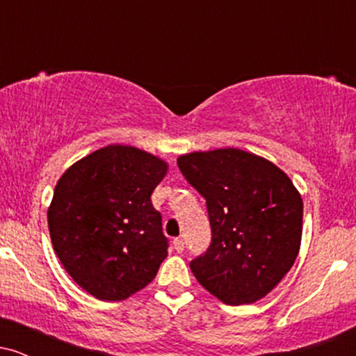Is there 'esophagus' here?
<instances>
[{"mask_svg":"<svg viewBox=\"0 0 356 356\" xmlns=\"http://www.w3.org/2000/svg\"><path fill=\"white\" fill-rule=\"evenodd\" d=\"M174 249L177 252H182L184 251V248H186V243H184V239H181V238H177V239H174Z\"/></svg>","mask_w":356,"mask_h":356,"instance_id":"34e87169","label":"esophagus"}]
</instances>
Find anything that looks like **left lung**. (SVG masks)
<instances>
[{
    "label": "left lung",
    "mask_w": 356,
    "mask_h": 356,
    "mask_svg": "<svg viewBox=\"0 0 356 356\" xmlns=\"http://www.w3.org/2000/svg\"><path fill=\"white\" fill-rule=\"evenodd\" d=\"M177 165L209 212L211 246L191 261L195 280L226 305L266 296L300 252L303 201L291 179L231 147L181 155Z\"/></svg>",
    "instance_id": "8db88e82"
}]
</instances>
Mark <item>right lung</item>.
Listing matches in <instances>:
<instances>
[{"mask_svg":"<svg viewBox=\"0 0 356 356\" xmlns=\"http://www.w3.org/2000/svg\"><path fill=\"white\" fill-rule=\"evenodd\" d=\"M167 162L132 145H107L56 182L48 229L56 256L85 291L120 301L140 291L167 257L162 216L150 195Z\"/></svg>","mask_w":356,"mask_h":356,"instance_id":"1","label":"right lung"}]
</instances>
